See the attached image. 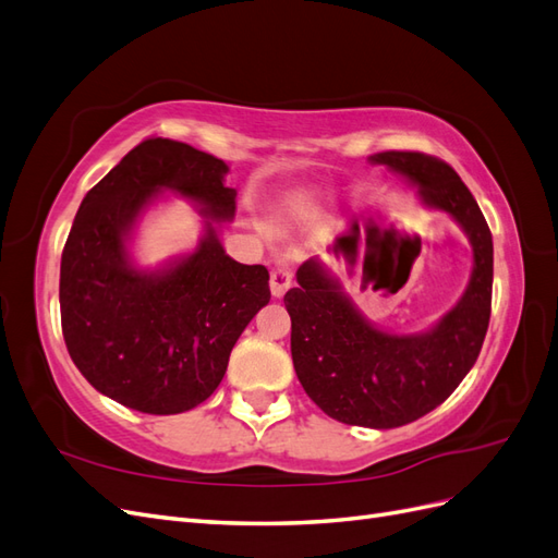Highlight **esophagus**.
<instances>
[{"label": "esophagus", "mask_w": 558, "mask_h": 558, "mask_svg": "<svg viewBox=\"0 0 558 558\" xmlns=\"http://www.w3.org/2000/svg\"><path fill=\"white\" fill-rule=\"evenodd\" d=\"M293 286V272L291 267L286 265H277L272 269V275H269V291H272L275 298H283L286 291H289Z\"/></svg>", "instance_id": "obj_1"}]
</instances>
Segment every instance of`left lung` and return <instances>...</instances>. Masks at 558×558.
<instances>
[{
	"instance_id": "1",
	"label": "left lung",
	"mask_w": 558,
	"mask_h": 558,
	"mask_svg": "<svg viewBox=\"0 0 558 558\" xmlns=\"http://www.w3.org/2000/svg\"><path fill=\"white\" fill-rule=\"evenodd\" d=\"M369 160L408 177L424 205L465 230L475 265L459 305L428 332H384L316 260L298 267V286L283 302L295 375L307 396L342 424L398 428L442 404L475 365L492 318L494 242L475 197L445 160L418 150H381Z\"/></svg>"
}]
</instances>
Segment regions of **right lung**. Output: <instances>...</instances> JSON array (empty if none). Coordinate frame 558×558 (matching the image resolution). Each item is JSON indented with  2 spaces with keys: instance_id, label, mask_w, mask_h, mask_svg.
<instances>
[{
  "instance_id": "add662e5",
  "label": "right lung",
  "mask_w": 558,
  "mask_h": 558,
  "mask_svg": "<svg viewBox=\"0 0 558 558\" xmlns=\"http://www.w3.org/2000/svg\"><path fill=\"white\" fill-rule=\"evenodd\" d=\"M228 165L183 142L150 137L83 197L60 263L64 344L99 393L144 414H179L221 384L230 351L269 302L263 265L232 260L205 221L197 248L158 272L130 260L140 214L174 191L214 221L234 216Z\"/></svg>"
}]
</instances>
